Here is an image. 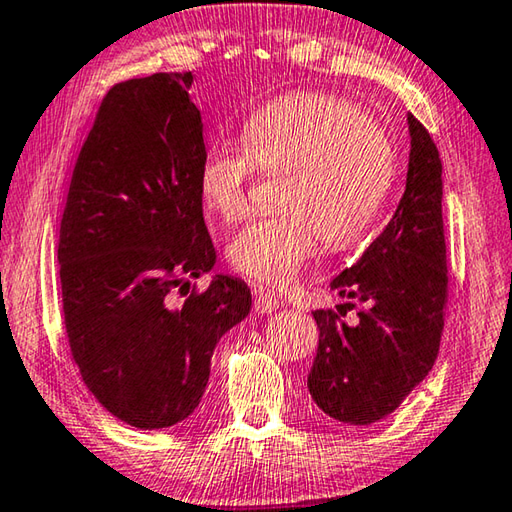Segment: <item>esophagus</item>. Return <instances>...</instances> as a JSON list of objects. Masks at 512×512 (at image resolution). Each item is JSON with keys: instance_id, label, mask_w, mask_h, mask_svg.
<instances>
[{"instance_id": "obj_1", "label": "esophagus", "mask_w": 512, "mask_h": 512, "mask_svg": "<svg viewBox=\"0 0 512 512\" xmlns=\"http://www.w3.org/2000/svg\"><path fill=\"white\" fill-rule=\"evenodd\" d=\"M256 299H254V310L258 315H270L276 308H279V301H276L274 294L265 292V290H254Z\"/></svg>"}]
</instances>
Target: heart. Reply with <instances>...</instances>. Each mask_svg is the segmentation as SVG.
<instances>
[{"label": "heart", "mask_w": 512, "mask_h": 512, "mask_svg": "<svg viewBox=\"0 0 512 512\" xmlns=\"http://www.w3.org/2000/svg\"><path fill=\"white\" fill-rule=\"evenodd\" d=\"M256 164L283 170L281 211L254 215L229 240L231 267L272 288L292 283L317 251L351 247L380 213L396 173L378 123L335 94H285L242 125V141H213L200 166V195L224 220L247 211Z\"/></svg>", "instance_id": "1"}]
</instances>
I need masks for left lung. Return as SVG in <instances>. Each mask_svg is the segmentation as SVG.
Segmentation results:
<instances>
[{
  "label": "left lung",
  "mask_w": 512,
  "mask_h": 512,
  "mask_svg": "<svg viewBox=\"0 0 512 512\" xmlns=\"http://www.w3.org/2000/svg\"><path fill=\"white\" fill-rule=\"evenodd\" d=\"M409 125L407 186L387 227L360 261L330 281L342 299H357V324L342 308L315 310L317 357L308 391L339 423L371 425L393 414L425 380L441 346L447 301L443 236V166L436 143L414 114Z\"/></svg>",
  "instance_id": "1"
}]
</instances>
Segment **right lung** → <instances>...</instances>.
<instances>
[{"label":"right lung","mask_w":512,"mask_h":512,"mask_svg":"<svg viewBox=\"0 0 512 512\" xmlns=\"http://www.w3.org/2000/svg\"><path fill=\"white\" fill-rule=\"evenodd\" d=\"M193 74L114 85L80 150L60 222L62 312L80 375L123 423L164 429L204 396L220 337L249 315L245 281L215 265L197 186L202 116Z\"/></svg>","instance_id":"obj_1"}]
</instances>
